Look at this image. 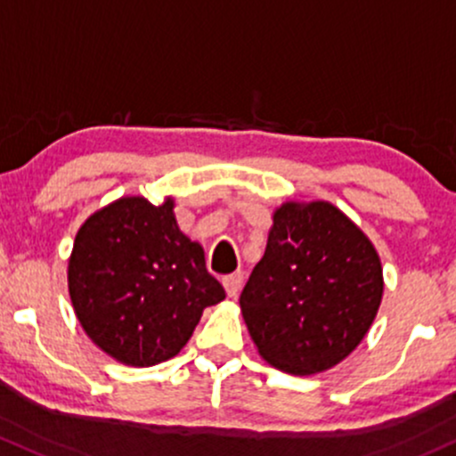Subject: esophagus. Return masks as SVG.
I'll list each match as a JSON object with an SVG mask.
<instances>
[{"label": "esophagus", "mask_w": 456, "mask_h": 456, "mask_svg": "<svg viewBox=\"0 0 456 456\" xmlns=\"http://www.w3.org/2000/svg\"><path fill=\"white\" fill-rule=\"evenodd\" d=\"M241 273H228V276H224V289H226V293L230 297L237 296L239 291H241Z\"/></svg>", "instance_id": "34e87169"}]
</instances>
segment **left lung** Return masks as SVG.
<instances>
[{
    "instance_id": "left-lung-1",
    "label": "left lung",
    "mask_w": 456,
    "mask_h": 456,
    "mask_svg": "<svg viewBox=\"0 0 456 456\" xmlns=\"http://www.w3.org/2000/svg\"><path fill=\"white\" fill-rule=\"evenodd\" d=\"M380 297L383 267L361 228L328 202H287L239 305L263 359L308 376L361 344Z\"/></svg>"
}]
</instances>
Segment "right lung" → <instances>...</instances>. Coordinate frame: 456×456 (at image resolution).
Listing matches in <instances>:
<instances>
[{"mask_svg":"<svg viewBox=\"0 0 456 456\" xmlns=\"http://www.w3.org/2000/svg\"><path fill=\"white\" fill-rule=\"evenodd\" d=\"M67 278L86 335L134 367L178 354L204 308L226 297L202 246L180 232L171 198L160 207L121 198L93 213L76 234Z\"/></svg>","mask_w":456,"mask_h":456,"instance_id":"right-lung-1","label":"right lung"}]
</instances>
